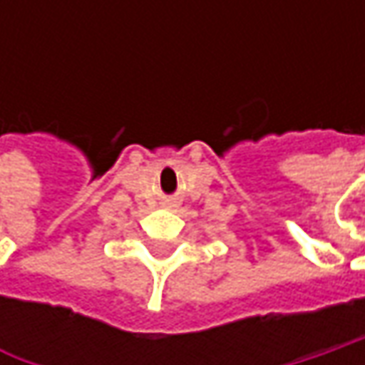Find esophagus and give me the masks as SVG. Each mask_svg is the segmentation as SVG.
Here are the masks:
<instances>
[{
    "label": "esophagus",
    "instance_id": "1",
    "mask_svg": "<svg viewBox=\"0 0 365 365\" xmlns=\"http://www.w3.org/2000/svg\"><path fill=\"white\" fill-rule=\"evenodd\" d=\"M168 205H170V207H176V201H168Z\"/></svg>",
    "mask_w": 365,
    "mask_h": 365
}]
</instances>
